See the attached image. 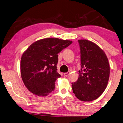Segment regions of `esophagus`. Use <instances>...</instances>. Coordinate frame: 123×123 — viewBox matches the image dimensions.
Returning a JSON list of instances; mask_svg holds the SVG:
<instances>
[{
  "mask_svg": "<svg viewBox=\"0 0 123 123\" xmlns=\"http://www.w3.org/2000/svg\"><path fill=\"white\" fill-rule=\"evenodd\" d=\"M69 73H70V72H66V73H63V74H64V76H67L68 75Z\"/></svg>",
  "mask_w": 123,
  "mask_h": 123,
  "instance_id": "esophagus-1",
  "label": "esophagus"
}]
</instances>
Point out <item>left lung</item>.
I'll return each instance as SVG.
<instances>
[{"instance_id":"left-lung-1","label":"left lung","mask_w":123,"mask_h":123,"mask_svg":"<svg viewBox=\"0 0 123 123\" xmlns=\"http://www.w3.org/2000/svg\"><path fill=\"white\" fill-rule=\"evenodd\" d=\"M80 69L77 80L72 83L73 92L78 99L91 102L98 98L108 82L110 67L106 55L98 45L87 40H78Z\"/></svg>"}]
</instances>
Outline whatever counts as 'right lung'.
<instances>
[{
    "instance_id": "right-lung-1",
    "label": "right lung",
    "mask_w": 123,
    "mask_h": 123,
    "mask_svg": "<svg viewBox=\"0 0 123 123\" xmlns=\"http://www.w3.org/2000/svg\"><path fill=\"white\" fill-rule=\"evenodd\" d=\"M72 43L58 38H43L35 42L24 52L20 61L22 80L27 89L38 96L54 91L57 72L58 54Z\"/></svg>"
}]
</instances>
